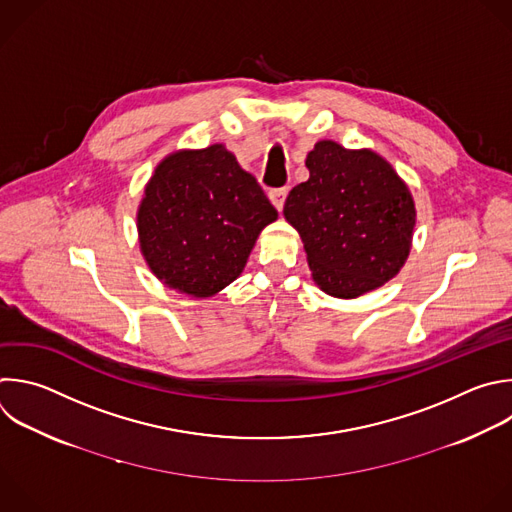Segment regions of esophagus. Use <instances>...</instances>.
Here are the masks:
<instances>
[{"mask_svg": "<svg viewBox=\"0 0 512 512\" xmlns=\"http://www.w3.org/2000/svg\"><path fill=\"white\" fill-rule=\"evenodd\" d=\"M285 197H287V189H285V187H283V189H275V191L269 193V199H271V203H273V207H275L277 211L283 209Z\"/></svg>", "mask_w": 512, "mask_h": 512, "instance_id": "obj_1", "label": "esophagus"}]
</instances>
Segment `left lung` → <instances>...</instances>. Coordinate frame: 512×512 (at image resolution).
I'll use <instances>...</instances> for the list:
<instances>
[{"instance_id":"obj_1","label":"left lung","mask_w":512,"mask_h":512,"mask_svg":"<svg viewBox=\"0 0 512 512\" xmlns=\"http://www.w3.org/2000/svg\"><path fill=\"white\" fill-rule=\"evenodd\" d=\"M309 179L291 189L283 215L299 233L315 285L356 299L394 279L414 237L416 205L394 166L370 148L319 140Z\"/></svg>"}]
</instances>
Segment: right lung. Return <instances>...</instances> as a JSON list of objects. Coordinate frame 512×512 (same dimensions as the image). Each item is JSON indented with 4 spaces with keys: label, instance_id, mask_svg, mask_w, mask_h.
I'll use <instances>...</instances> for the list:
<instances>
[{
    "label": "right lung",
    "instance_id": "1",
    "mask_svg": "<svg viewBox=\"0 0 512 512\" xmlns=\"http://www.w3.org/2000/svg\"><path fill=\"white\" fill-rule=\"evenodd\" d=\"M277 219L253 175L225 144L164 156L136 213L138 243L156 279L195 299L217 295L245 269Z\"/></svg>",
    "mask_w": 512,
    "mask_h": 512
}]
</instances>
